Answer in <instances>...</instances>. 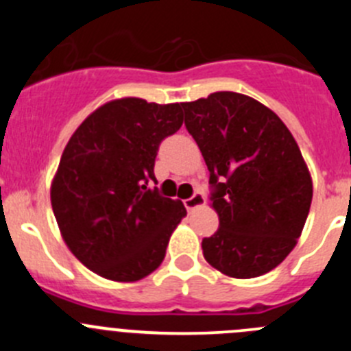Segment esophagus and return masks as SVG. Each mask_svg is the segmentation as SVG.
Segmentation results:
<instances>
[{
	"label": "esophagus",
	"instance_id": "1",
	"mask_svg": "<svg viewBox=\"0 0 351 351\" xmlns=\"http://www.w3.org/2000/svg\"><path fill=\"white\" fill-rule=\"evenodd\" d=\"M204 204H206V197H204L202 193H198V191L193 195V197L186 198V200H184V207L188 210L198 209V207H202Z\"/></svg>",
	"mask_w": 351,
	"mask_h": 351
}]
</instances>
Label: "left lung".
<instances>
[{"mask_svg": "<svg viewBox=\"0 0 351 351\" xmlns=\"http://www.w3.org/2000/svg\"><path fill=\"white\" fill-rule=\"evenodd\" d=\"M214 188L219 226L204 258L225 276L258 278L290 255L308 219L313 181L290 130L271 108L234 91L181 104Z\"/></svg>", "mask_w": 351, "mask_h": 351, "instance_id": "8db88e82", "label": "left lung"}]
</instances>
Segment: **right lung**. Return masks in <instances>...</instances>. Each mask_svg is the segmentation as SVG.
<instances>
[{"label":"right lung","instance_id":"1","mask_svg":"<svg viewBox=\"0 0 351 351\" xmlns=\"http://www.w3.org/2000/svg\"><path fill=\"white\" fill-rule=\"evenodd\" d=\"M181 104L128 96L89 114L68 141L51 204L68 250L105 280L133 283L160 267L186 216L181 200L149 190L160 142L182 125Z\"/></svg>","mask_w":351,"mask_h":351}]
</instances>
